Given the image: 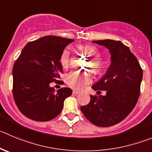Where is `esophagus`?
<instances>
[{"mask_svg": "<svg viewBox=\"0 0 152 152\" xmlns=\"http://www.w3.org/2000/svg\"><path fill=\"white\" fill-rule=\"evenodd\" d=\"M79 94V91H73V94H74V95H77Z\"/></svg>", "mask_w": 152, "mask_h": 152, "instance_id": "34e87169", "label": "esophagus"}]
</instances>
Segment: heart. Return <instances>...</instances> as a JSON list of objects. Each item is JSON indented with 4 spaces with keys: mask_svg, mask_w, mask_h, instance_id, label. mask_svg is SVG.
<instances>
[{
    "mask_svg": "<svg viewBox=\"0 0 152 152\" xmlns=\"http://www.w3.org/2000/svg\"><path fill=\"white\" fill-rule=\"evenodd\" d=\"M76 49L79 52L87 56L90 57L91 67L93 71L98 73L103 66V62L100 60L99 51L94 46L91 45L82 46L78 45L76 46ZM60 63L64 69H67L70 64V54L68 50H64L60 56ZM91 82V78L88 74H81L78 72H71L66 76V83L69 87L76 90H83L86 87V86Z\"/></svg>",
    "mask_w": 152,
    "mask_h": 152,
    "instance_id": "obj_1",
    "label": "heart"
}]
</instances>
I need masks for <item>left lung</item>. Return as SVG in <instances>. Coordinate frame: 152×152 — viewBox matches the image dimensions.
<instances>
[{
    "instance_id": "left-lung-1",
    "label": "left lung",
    "mask_w": 152,
    "mask_h": 152,
    "mask_svg": "<svg viewBox=\"0 0 152 152\" xmlns=\"http://www.w3.org/2000/svg\"><path fill=\"white\" fill-rule=\"evenodd\" d=\"M93 42L104 46L111 54V64L106 74L91 87L94 91H106V94L91 95L90 103L80 110L92 124L110 127L121 122L135 107L142 69L129 47L120 41L103 39Z\"/></svg>"
}]
</instances>
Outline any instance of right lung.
I'll use <instances>...</instances> for the list:
<instances>
[{
    "mask_svg": "<svg viewBox=\"0 0 152 152\" xmlns=\"http://www.w3.org/2000/svg\"><path fill=\"white\" fill-rule=\"evenodd\" d=\"M74 39L45 36L26 44L12 68V94L21 113L37 121L55 118L61 112L64 101L72 94L69 88L55 91L50 87L58 82L63 69L60 56Z\"/></svg>",
    "mask_w": 152,
    "mask_h": 152,
    "instance_id": "obj_1",
    "label": "right lung"
}]
</instances>
